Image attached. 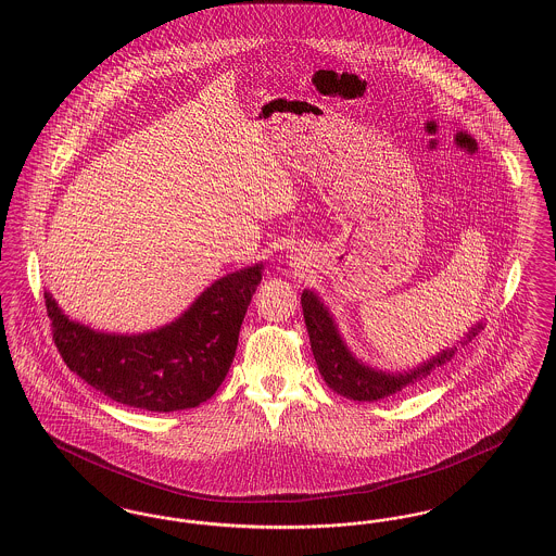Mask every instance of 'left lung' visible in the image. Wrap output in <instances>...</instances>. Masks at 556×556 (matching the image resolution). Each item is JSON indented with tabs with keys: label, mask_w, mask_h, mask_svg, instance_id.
Masks as SVG:
<instances>
[{
	"label": "left lung",
	"mask_w": 556,
	"mask_h": 556,
	"mask_svg": "<svg viewBox=\"0 0 556 556\" xmlns=\"http://www.w3.org/2000/svg\"><path fill=\"white\" fill-rule=\"evenodd\" d=\"M300 302H302V313L311 336V348L317 361L318 372L336 394L348 400H358V402H377L402 392L408 386H417L433 370L450 363L456 348L469 344L481 329V320H477L476 325H471L463 333L460 342L435 352L431 358L419 363L413 369H379L361 361L350 350L338 327V320L331 315L329 306L320 300L318 293L304 290Z\"/></svg>",
	"instance_id": "left-lung-1"
}]
</instances>
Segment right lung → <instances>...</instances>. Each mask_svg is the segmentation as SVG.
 <instances>
[{
  "label": "right lung",
  "mask_w": 556,
  "mask_h": 556,
  "mask_svg": "<svg viewBox=\"0 0 556 556\" xmlns=\"http://www.w3.org/2000/svg\"><path fill=\"white\" fill-rule=\"evenodd\" d=\"M263 270L256 263L216 279L179 317L141 333L93 329L46 290L55 345L68 369L114 402L152 413L195 408L229 372Z\"/></svg>",
  "instance_id": "right-lung-1"
}]
</instances>
